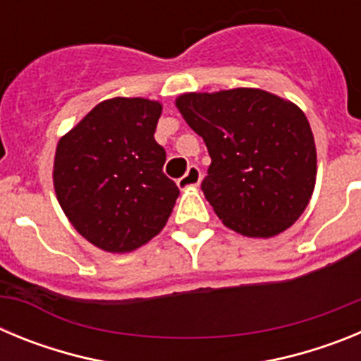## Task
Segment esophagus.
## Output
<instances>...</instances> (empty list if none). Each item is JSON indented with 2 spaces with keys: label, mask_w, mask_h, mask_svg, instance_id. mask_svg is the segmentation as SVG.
<instances>
[{
  "label": "esophagus",
  "mask_w": 361,
  "mask_h": 361,
  "mask_svg": "<svg viewBox=\"0 0 361 361\" xmlns=\"http://www.w3.org/2000/svg\"><path fill=\"white\" fill-rule=\"evenodd\" d=\"M200 178H202V175H200L199 168H197V166H190V168H188V171H186V175L178 178L177 184H178V188H180V190H186V188L199 186Z\"/></svg>",
  "instance_id": "34e87169"
}]
</instances>
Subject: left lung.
I'll list each match as a JSON object with an SVG mask.
<instances>
[{
    "label": "left lung",
    "instance_id": "left-lung-1",
    "mask_svg": "<svg viewBox=\"0 0 361 361\" xmlns=\"http://www.w3.org/2000/svg\"><path fill=\"white\" fill-rule=\"evenodd\" d=\"M177 108L206 142L204 195L219 219L245 237H275L307 208L317 148L296 104L257 88L184 94Z\"/></svg>",
    "mask_w": 361,
    "mask_h": 361
}]
</instances>
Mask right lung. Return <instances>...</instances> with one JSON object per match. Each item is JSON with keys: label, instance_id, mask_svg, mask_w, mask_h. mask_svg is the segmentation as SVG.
Returning <instances> with one entry per match:
<instances>
[{"label": "right lung", "instance_id": "obj_1", "mask_svg": "<svg viewBox=\"0 0 361 361\" xmlns=\"http://www.w3.org/2000/svg\"><path fill=\"white\" fill-rule=\"evenodd\" d=\"M162 106L141 97L92 108L56 149L54 188L72 226L110 253L141 247L164 228L178 197L155 141Z\"/></svg>", "mask_w": 361, "mask_h": 361}]
</instances>
